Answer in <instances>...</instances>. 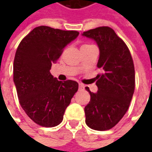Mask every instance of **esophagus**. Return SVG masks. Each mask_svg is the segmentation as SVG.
<instances>
[{"label":"esophagus","instance_id":"1","mask_svg":"<svg viewBox=\"0 0 152 152\" xmlns=\"http://www.w3.org/2000/svg\"><path fill=\"white\" fill-rule=\"evenodd\" d=\"M79 89L80 90V91H84V90H85V85H82V84H79Z\"/></svg>","mask_w":152,"mask_h":152}]
</instances>
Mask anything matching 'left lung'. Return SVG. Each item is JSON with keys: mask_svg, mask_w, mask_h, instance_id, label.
<instances>
[{"mask_svg": "<svg viewBox=\"0 0 152 152\" xmlns=\"http://www.w3.org/2000/svg\"><path fill=\"white\" fill-rule=\"evenodd\" d=\"M94 39L99 47L97 67L102 74L95 78L98 87L91 95L85 107V123L92 129L104 131L112 129L128 111L135 86L134 67L126 44L109 27H99L82 34Z\"/></svg>", "mask_w": 152, "mask_h": 152, "instance_id": "8db88e82", "label": "left lung"}]
</instances>
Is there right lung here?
Instances as JSON below:
<instances>
[{
	"label": "right lung",
	"mask_w": 152,
	"mask_h": 152,
	"mask_svg": "<svg viewBox=\"0 0 152 152\" xmlns=\"http://www.w3.org/2000/svg\"><path fill=\"white\" fill-rule=\"evenodd\" d=\"M79 34L78 31L36 27L17 49L13 81L18 100L25 113L39 125L55 127L61 124L79 89L76 81H58L50 73L52 63Z\"/></svg>",
	"instance_id": "right-lung-1"
}]
</instances>
